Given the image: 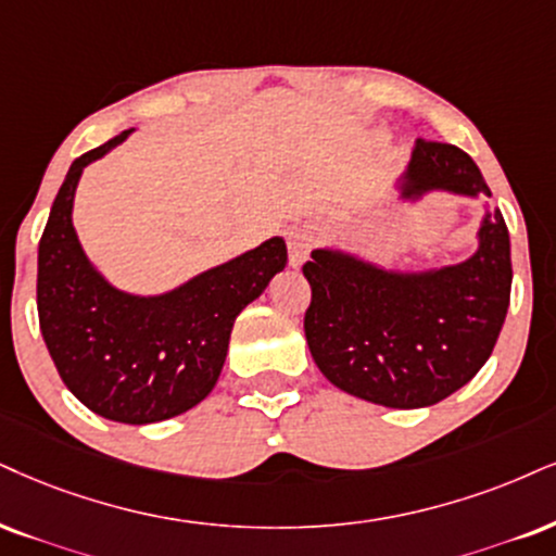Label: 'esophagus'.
<instances>
[{"label": "esophagus", "mask_w": 556, "mask_h": 556, "mask_svg": "<svg viewBox=\"0 0 556 556\" xmlns=\"http://www.w3.org/2000/svg\"><path fill=\"white\" fill-rule=\"evenodd\" d=\"M314 244H317V231H314L312 226H296V229H291V235H289V263L293 267H299L306 257H309Z\"/></svg>", "instance_id": "1"}]
</instances>
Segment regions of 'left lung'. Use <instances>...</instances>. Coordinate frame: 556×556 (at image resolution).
<instances>
[{"label":"left lung","instance_id":"obj_1","mask_svg":"<svg viewBox=\"0 0 556 556\" xmlns=\"http://www.w3.org/2000/svg\"><path fill=\"white\" fill-rule=\"evenodd\" d=\"M428 190L490 195L467 152L417 139L402 198ZM304 276L312 286L304 332L319 371L366 402L430 407L475 379L492 355L510 304V235L495 208L467 263L404 276L314 250Z\"/></svg>","mask_w":556,"mask_h":556}]
</instances>
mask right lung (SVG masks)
<instances>
[{"instance_id":"1","label":"right lung","mask_w":556,"mask_h":556,"mask_svg":"<svg viewBox=\"0 0 556 556\" xmlns=\"http://www.w3.org/2000/svg\"><path fill=\"white\" fill-rule=\"evenodd\" d=\"M131 131L68 167L38 242V321L68 392L108 420L147 425L211 394L235 319L283 270L289 250L273 237L164 296L113 289L81 252L72 203L81 169Z\"/></svg>"}]
</instances>
